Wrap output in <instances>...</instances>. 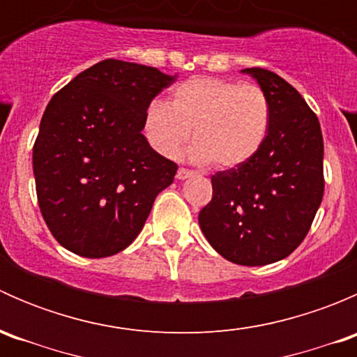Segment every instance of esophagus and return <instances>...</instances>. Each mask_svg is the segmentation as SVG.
I'll return each instance as SVG.
<instances>
[{
  "mask_svg": "<svg viewBox=\"0 0 357 357\" xmlns=\"http://www.w3.org/2000/svg\"><path fill=\"white\" fill-rule=\"evenodd\" d=\"M178 179H186V178H192V176H195V171H192V169H186V167H179L178 169Z\"/></svg>",
  "mask_w": 357,
  "mask_h": 357,
  "instance_id": "34e87169",
  "label": "esophagus"
}]
</instances>
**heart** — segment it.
Listing matches in <instances>:
<instances>
[{
    "mask_svg": "<svg viewBox=\"0 0 357 357\" xmlns=\"http://www.w3.org/2000/svg\"><path fill=\"white\" fill-rule=\"evenodd\" d=\"M271 121V100L261 86L193 77L172 89L167 105H150L145 132L158 153L176 158L193 130V160L211 162L215 169H235L264 146Z\"/></svg>",
    "mask_w": 357,
    "mask_h": 357,
    "instance_id": "1",
    "label": "heart"
}]
</instances>
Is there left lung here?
<instances>
[{
    "label": "left lung",
    "mask_w": 357,
    "mask_h": 357,
    "mask_svg": "<svg viewBox=\"0 0 357 357\" xmlns=\"http://www.w3.org/2000/svg\"><path fill=\"white\" fill-rule=\"evenodd\" d=\"M243 72L271 100V129L254 158L212 174V199L199 222L225 259L264 266L290 255L311 229L325 192L323 135L314 112L285 79L261 67Z\"/></svg>",
    "instance_id": "8db88e82"
}]
</instances>
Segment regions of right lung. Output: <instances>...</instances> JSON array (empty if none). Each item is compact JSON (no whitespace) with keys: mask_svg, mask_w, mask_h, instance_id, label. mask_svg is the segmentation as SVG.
Segmentation results:
<instances>
[{"mask_svg":"<svg viewBox=\"0 0 357 357\" xmlns=\"http://www.w3.org/2000/svg\"><path fill=\"white\" fill-rule=\"evenodd\" d=\"M174 77L102 60L55 93L32 146L39 211L56 242L89 259L124 250L178 164L149 145L146 109Z\"/></svg>","mask_w":357,"mask_h":357,"instance_id":"obj_1","label":"right lung"}]
</instances>
